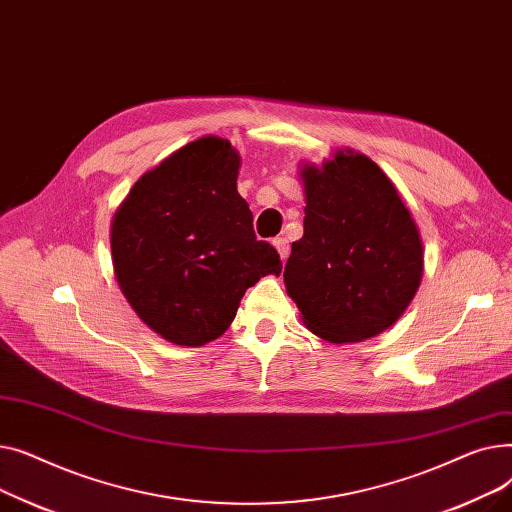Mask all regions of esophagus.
Returning a JSON list of instances; mask_svg holds the SVG:
<instances>
[{"label": "esophagus", "mask_w": 512, "mask_h": 512, "mask_svg": "<svg viewBox=\"0 0 512 512\" xmlns=\"http://www.w3.org/2000/svg\"><path fill=\"white\" fill-rule=\"evenodd\" d=\"M274 245H276V249H278V253H280L282 261H286V259H288V255H290V245H288V240H286V238H276V240H274Z\"/></svg>", "instance_id": "34e87169"}]
</instances>
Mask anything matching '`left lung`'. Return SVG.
Here are the masks:
<instances>
[{
	"label": "left lung",
	"instance_id": "8db88e82",
	"mask_svg": "<svg viewBox=\"0 0 512 512\" xmlns=\"http://www.w3.org/2000/svg\"><path fill=\"white\" fill-rule=\"evenodd\" d=\"M305 234L284 267L303 324L328 342L378 336L405 313L423 276V245L411 211L363 153L303 166Z\"/></svg>",
	"mask_w": 512,
	"mask_h": 512
}]
</instances>
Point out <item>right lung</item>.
Wrapping results in <instances>:
<instances>
[{
    "label": "right lung",
    "mask_w": 512,
    "mask_h": 512,
    "mask_svg": "<svg viewBox=\"0 0 512 512\" xmlns=\"http://www.w3.org/2000/svg\"><path fill=\"white\" fill-rule=\"evenodd\" d=\"M240 155L220 137L172 153L130 188L112 222L114 272L145 324L180 346L220 338L242 294L282 261L236 191Z\"/></svg>",
    "instance_id": "1"
}]
</instances>
